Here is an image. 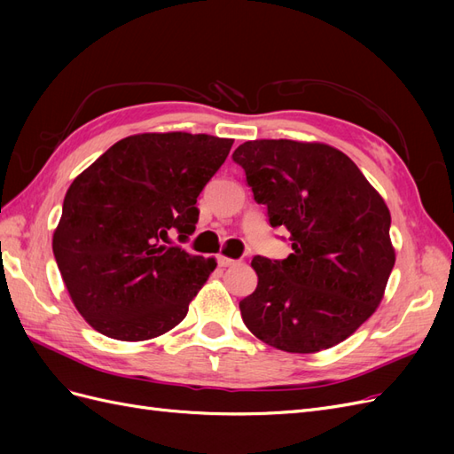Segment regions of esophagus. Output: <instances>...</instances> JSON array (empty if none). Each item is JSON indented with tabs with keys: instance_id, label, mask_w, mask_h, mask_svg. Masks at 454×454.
Returning <instances> with one entry per match:
<instances>
[{
	"instance_id": "esophagus-1",
	"label": "esophagus",
	"mask_w": 454,
	"mask_h": 454,
	"mask_svg": "<svg viewBox=\"0 0 454 454\" xmlns=\"http://www.w3.org/2000/svg\"><path fill=\"white\" fill-rule=\"evenodd\" d=\"M217 263H219V267H232V265H237V259H231V257H225V255H217Z\"/></svg>"
}]
</instances>
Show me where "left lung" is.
<instances>
[{
	"label": "left lung",
	"instance_id": "1",
	"mask_svg": "<svg viewBox=\"0 0 454 454\" xmlns=\"http://www.w3.org/2000/svg\"><path fill=\"white\" fill-rule=\"evenodd\" d=\"M232 160L294 250L282 261L252 259L257 287L240 301L246 327L286 352L339 345L377 310L394 269L388 206L332 145L254 140Z\"/></svg>",
	"mask_w": 454,
	"mask_h": 454
}]
</instances>
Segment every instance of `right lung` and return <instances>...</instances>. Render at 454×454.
I'll return each instance as SVG.
<instances>
[{
  "label": "right lung",
  "instance_id": "obj_1",
  "mask_svg": "<svg viewBox=\"0 0 454 454\" xmlns=\"http://www.w3.org/2000/svg\"><path fill=\"white\" fill-rule=\"evenodd\" d=\"M231 145L210 134H136L75 177L52 252L75 309L96 332L147 340L185 318L217 263L167 242L193 235L197 197Z\"/></svg>",
  "mask_w": 454,
  "mask_h": 454
}]
</instances>
